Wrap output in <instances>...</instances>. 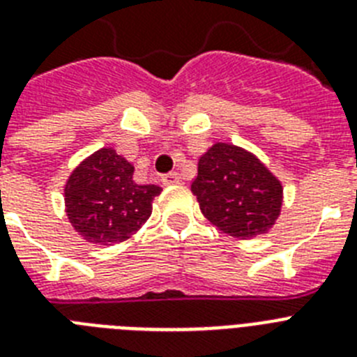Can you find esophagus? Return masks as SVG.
I'll use <instances>...</instances> for the list:
<instances>
[{"label": "esophagus", "mask_w": 357, "mask_h": 357, "mask_svg": "<svg viewBox=\"0 0 357 357\" xmlns=\"http://www.w3.org/2000/svg\"><path fill=\"white\" fill-rule=\"evenodd\" d=\"M181 182V175L176 172H172V173H166V175H162V184L166 185H173V184H178Z\"/></svg>", "instance_id": "1"}]
</instances>
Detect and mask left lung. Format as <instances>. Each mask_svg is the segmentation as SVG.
<instances>
[{
    "instance_id": "obj_1",
    "label": "left lung",
    "mask_w": 357,
    "mask_h": 357,
    "mask_svg": "<svg viewBox=\"0 0 357 357\" xmlns=\"http://www.w3.org/2000/svg\"><path fill=\"white\" fill-rule=\"evenodd\" d=\"M191 191L204 216L236 238L267 233L282 209L278 178L255 155L224 142L200 157Z\"/></svg>"
}]
</instances>
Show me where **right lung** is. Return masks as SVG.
<instances>
[{
	"label": "right lung",
	"instance_id": "1",
	"mask_svg": "<svg viewBox=\"0 0 357 357\" xmlns=\"http://www.w3.org/2000/svg\"><path fill=\"white\" fill-rule=\"evenodd\" d=\"M160 188L135 184L133 166L115 149L102 148L88 157L65 185L66 213L81 236L91 243L114 245L130 238L151 215Z\"/></svg>",
	"mask_w": 357,
	"mask_h": 357
}]
</instances>
